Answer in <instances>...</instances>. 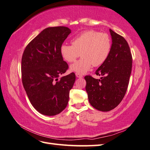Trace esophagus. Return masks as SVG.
<instances>
[{
    "instance_id": "esophagus-1",
    "label": "esophagus",
    "mask_w": 150,
    "mask_h": 150,
    "mask_svg": "<svg viewBox=\"0 0 150 150\" xmlns=\"http://www.w3.org/2000/svg\"><path fill=\"white\" fill-rule=\"evenodd\" d=\"M75 75H76V77H78V78H81V77H83V75H82L81 74H79V73H75Z\"/></svg>"
}]
</instances>
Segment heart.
I'll list each match as a JSON object with an SVG mask.
<instances>
[{
	"label": "heart",
	"mask_w": 150,
	"mask_h": 150,
	"mask_svg": "<svg viewBox=\"0 0 150 150\" xmlns=\"http://www.w3.org/2000/svg\"><path fill=\"white\" fill-rule=\"evenodd\" d=\"M72 45L63 44L60 54L66 62L71 63L81 56L80 60L71 66V69L79 74H84L92 66L98 67L107 60L112 48V41L107 33L86 30L71 40Z\"/></svg>",
	"instance_id": "heart-1"
}]
</instances>
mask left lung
<instances>
[{
  "label": "left lung",
  "mask_w": 150,
  "mask_h": 150,
  "mask_svg": "<svg viewBox=\"0 0 150 150\" xmlns=\"http://www.w3.org/2000/svg\"><path fill=\"white\" fill-rule=\"evenodd\" d=\"M112 48L107 60L96 70L101 76L96 79L84 77L90 105L96 109L108 112L120 103L127 90L132 70V55L125 38L110 29Z\"/></svg>",
  "instance_id": "obj_1"
}]
</instances>
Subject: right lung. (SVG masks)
I'll return each mask as SVG.
<instances>
[{
    "mask_svg": "<svg viewBox=\"0 0 150 150\" xmlns=\"http://www.w3.org/2000/svg\"><path fill=\"white\" fill-rule=\"evenodd\" d=\"M70 33L66 26L47 28L23 52V87L32 106L43 115L54 116L65 109L75 81L74 73L58 79L69 67L60 54V47Z\"/></svg>",
    "mask_w": 150,
    "mask_h": 150,
    "instance_id": "add662e5",
    "label": "right lung"
}]
</instances>
